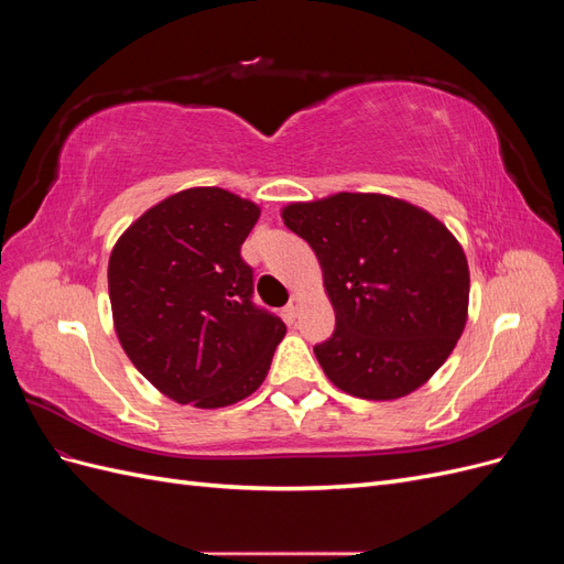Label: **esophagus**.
<instances>
[{
  "mask_svg": "<svg viewBox=\"0 0 564 564\" xmlns=\"http://www.w3.org/2000/svg\"><path fill=\"white\" fill-rule=\"evenodd\" d=\"M299 308H301V301H299V296H292V299H289L286 308H284V315H286V319H289V322H294V319L299 317Z\"/></svg>",
  "mask_w": 564,
  "mask_h": 564,
  "instance_id": "34e87169",
  "label": "esophagus"
}]
</instances>
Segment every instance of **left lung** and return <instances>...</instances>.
Instances as JSON below:
<instances>
[{
    "label": "left lung",
    "mask_w": 564,
    "mask_h": 564,
    "mask_svg": "<svg viewBox=\"0 0 564 564\" xmlns=\"http://www.w3.org/2000/svg\"><path fill=\"white\" fill-rule=\"evenodd\" d=\"M284 226L317 256L336 313L315 357L355 398L395 400L447 360L468 313L464 249L437 218L386 195L289 204Z\"/></svg>",
    "instance_id": "obj_1"
}]
</instances>
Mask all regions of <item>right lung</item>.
<instances>
[{
  "instance_id": "right-lung-1",
  "label": "right lung",
  "mask_w": 564,
  "mask_h": 564,
  "mask_svg": "<svg viewBox=\"0 0 564 564\" xmlns=\"http://www.w3.org/2000/svg\"><path fill=\"white\" fill-rule=\"evenodd\" d=\"M259 207L220 187H191L145 212L108 265L124 352L166 398L228 406L259 388L284 322L253 303L242 245Z\"/></svg>"
}]
</instances>
